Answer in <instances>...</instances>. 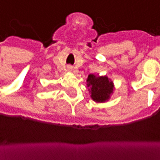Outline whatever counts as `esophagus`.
I'll list each match as a JSON object with an SVG mask.
<instances>
[{"instance_id":"esophagus-1","label":"esophagus","mask_w":160,"mask_h":160,"mask_svg":"<svg viewBox=\"0 0 160 160\" xmlns=\"http://www.w3.org/2000/svg\"><path fill=\"white\" fill-rule=\"evenodd\" d=\"M67 70L68 71H72V66H67Z\"/></svg>"}]
</instances>
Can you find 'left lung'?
I'll list each match as a JSON object with an SVG mask.
<instances>
[{"label":"left lung","mask_w":160,"mask_h":160,"mask_svg":"<svg viewBox=\"0 0 160 160\" xmlns=\"http://www.w3.org/2000/svg\"><path fill=\"white\" fill-rule=\"evenodd\" d=\"M87 83L91 94V98L96 102H107L110 98L111 94H113L114 84L107 76L89 74Z\"/></svg>","instance_id":"left-lung-1"}]
</instances>
